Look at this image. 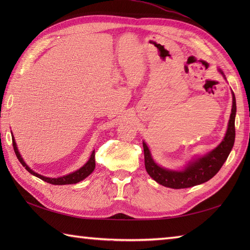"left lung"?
<instances>
[{
	"instance_id": "1",
	"label": "left lung",
	"mask_w": 250,
	"mask_h": 250,
	"mask_svg": "<svg viewBox=\"0 0 250 250\" xmlns=\"http://www.w3.org/2000/svg\"><path fill=\"white\" fill-rule=\"evenodd\" d=\"M224 75V72L219 70ZM225 77V75H224ZM226 78V77H225ZM232 110L230 115L229 125H228L227 133L225 139L220 144L217 146L214 150L206 153L205 156L194 159L187 164L183 171H172L159 167L153 161L149 148L147 147L146 143L143 142L144 147V158H145V167L149 176L155 179L158 184L164 187L173 189H184L193 187V186L203 184L219 172L221 167L224 166L227 158L229 157L232 147L234 145L235 140V115H236V102L235 95L232 92Z\"/></svg>"
}]
</instances>
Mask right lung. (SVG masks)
Listing matches in <instances>:
<instances>
[{"instance_id":"1","label":"right lung","mask_w":250,"mask_h":250,"mask_svg":"<svg viewBox=\"0 0 250 250\" xmlns=\"http://www.w3.org/2000/svg\"><path fill=\"white\" fill-rule=\"evenodd\" d=\"M13 146H14V150H15L16 156H17L18 160L20 161L21 164H22L23 167H25L26 171H28L29 173H31L32 175H34V176L41 178L42 180H44V182L48 183V184H51V185H71V184H77V183L81 182V180H83V179H84L86 177H88L89 175L93 172V169H94V167H95V160H94L95 153H94V150H93L92 153H91V157H90L88 162H87L86 164H84L83 167H82L81 168L77 169V171L73 172V173L68 174V175H65V176L58 177V178L45 177V176H42V175L33 172L28 166H26L25 162L23 161V159L21 158L20 153H19V151H18L17 145H16V142H15V140H14V136H13Z\"/></svg>"}]
</instances>
